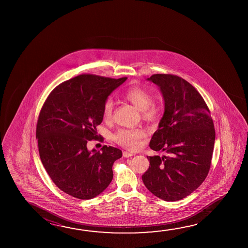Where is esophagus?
<instances>
[{
    "label": "esophagus",
    "mask_w": 248,
    "mask_h": 248,
    "mask_svg": "<svg viewBox=\"0 0 248 248\" xmlns=\"http://www.w3.org/2000/svg\"><path fill=\"white\" fill-rule=\"evenodd\" d=\"M133 155H135V154L131 153V152H128V151H124V152H123V156L125 157V158H128V157H130V156H133Z\"/></svg>",
    "instance_id": "1"
}]
</instances>
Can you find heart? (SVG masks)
<instances>
[{"label":"heart","mask_w":248,"mask_h":248,"mask_svg":"<svg viewBox=\"0 0 248 248\" xmlns=\"http://www.w3.org/2000/svg\"><path fill=\"white\" fill-rule=\"evenodd\" d=\"M123 98L130 102L133 106L141 110L142 118L147 121L153 122L157 120L163 112V107L155 102H152L153 97L148 91L139 86H131L123 93ZM113 110V103L110 99H107L103 106V118L109 120L111 118ZM145 136V131L141 128L119 129L117 130L112 139L115 142L129 150L138 149L140 141Z\"/></svg>","instance_id":"obj_1"}]
</instances>
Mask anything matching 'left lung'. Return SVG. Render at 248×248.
<instances>
[{
    "label": "left lung",
    "instance_id": "8db88e82",
    "mask_svg": "<svg viewBox=\"0 0 248 248\" xmlns=\"http://www.w3.org/2000/svg\"><path fill=\"white\" fill-rule=\"evenodd\" d=\"M148 80L158 85L164 113L150 147L166 155L147 156L145 187L160 199L175 202L197 189L210 170L215 130L210 111L193 85L173 74H153Z\"/></svg>",
    "mask_w": 248,
    "mask_h": 248
}]
</instances>
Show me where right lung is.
Returning <instances> with one entry per match:
<instances>
[{"mask_svg":"<svg viewBox=\"0 0 248 248\" xmlns=\"http://www.w3.org/2000/svg\"><path fill=\"white\" fill-rule=\"evenodd\" d=\"M126 79L81 74L60 84L46 99L37 122L39 153L50 178L65 194L92 199L113 178L112 165L122 151L106 145L89 151L86 144L98 139L104 104Z\"/></svg>","mask_w":248,"mask_h":248,"instance_id":"right-lung-1","label":"right lung"}]
</instances>
